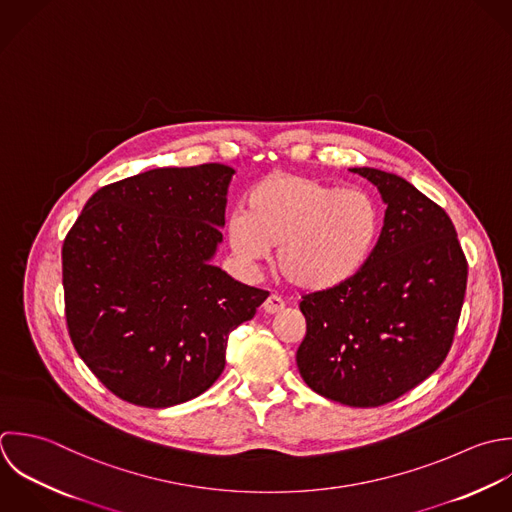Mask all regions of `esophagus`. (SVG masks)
<instances>
[{
  "label": "esophagus",
  "mask_w": 512,
  "mask_h": 512,
  "mask_svg": "<svg viewBox=\"0 0 512 512\" xmlns=\"http://www.w3.org/2000/svg\"><path fill=\"white\" fill-rule=\"evenodd\" d=\"M263 309H265V313H269V315L281 313V311L285 309V301H283L279 295L271 293V295L265 299V303H263Z\"/></svg>",
  "instance_id": "34e87169"
}]
</instances>
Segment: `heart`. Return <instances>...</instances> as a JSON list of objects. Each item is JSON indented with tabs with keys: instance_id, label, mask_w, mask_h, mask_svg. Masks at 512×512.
I'll use <instances>...</instances> for the list:
<instances>
[{
	"instance_id": "obj_1",
	"label": "heart",
	"mask_w": 512,
	"mask_h": 512,
	"mask_svg": "<svg viewBox=\"0 0 512 512\" xmlns=\"http://www.w3.org/2000/svg\"><path fill=\"white\" fill-rule=\"evenodd\" d=\"M381 207L363 189H341L297 173H273L227 219L229 245L247 263L277 247V273L295 289L327 291L371 259Z\"/></svg>"
}]
</instances>
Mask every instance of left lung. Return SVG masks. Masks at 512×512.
I'll return each mask as SVG.
<instances>
[{
    "mask_svg": "<svg viewBox=\"0 0 512 512\" xmlns=\"http://www.w3.org/2000/svg\"><path fill=\"white\" fill-rule=\"evenodd\" d=\"M387 203L371 259L347 283L303 295V381L349 407H381L415 389L447 359L469 263L447 211L403 177L371 167Z\"/></svg>",
    "mask_w": 512,
    "mask_h": 512,
    "instance_id": "8db88e82",
    "label": "left lung"
}]
</instances>
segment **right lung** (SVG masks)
Instances as JSON below:
<instances>
[{
  "label": "right lung",
  "instance_id": "obj_1",
  "mask_svg": "<svg viewBox=\"0 0 512 512\" xmlns=\"http://www.w3.org/2000/svg\"><path fill=\"white\" fill-rule=\"evenodd\" d=\"M233 173L203 163L109 183L65 235L71 343L131 405L165 409L205 393L225 369L229 333L269 295L209 263Z\"/></svg>",
  "mask_w": 512,
  "mask_h": 512
}]
</instances>
